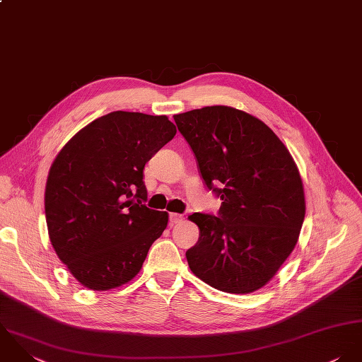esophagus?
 I'll list each match as a JSON object with an SVG mask.
<instances>
[{
    "instance_id": "1",
    "label": "esophagus",
    "mask_w": 362,
    "mask_h": 362,
    "mask_svg": "<svg viewBox=\"0 0 362 362\" xmlns=\"http://www.w3.org/2000/svg\"><path fill=\"white\" fill-rule=\"evenodd\" d=\"M182 219H183V217H182L180 214H177V213H172V214L169 216V222H170V225H175V223L180 222Z\"/></svg>"
}]
</instances>
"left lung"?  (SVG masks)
I'll list each match as a JSON object with an SVG mask.
<instances>
[{
	"label": "left lung",
	"instance_id": "1",
	"mask_svg": "<svg viewBox=\"0 0 362 362\" xmlns=\"http://www.w3.org/2000/svg\"><path fill=\"white\" fill-rule=\"evenodd\" d=\"M218 216H190L199 242L186 252L194 276L229 293L266 286L293 250L305 218V194L287 146L262 120L229 106L175 115Z\"/></svg>",
	"mask_w": 362,
	"mask_h": 362
}]
</instances>
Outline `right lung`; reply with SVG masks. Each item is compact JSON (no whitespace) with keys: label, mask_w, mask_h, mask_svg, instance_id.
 <instances>
[{"label":"right lung","mask_w":362,"mask_h":362,"mask_svg":"<svg viewBox=\"0 0 362 362\" xmlns=\"http://www.w3.org/2000/svg\"><path fill=\"white\" fill-rule=\"evenodd\" d=\"M176 134L166 116L112 112L63 146L52 163L45 211L59 259L86 288L133 280L168 213L148 209L145 163Z\"/></svg>","instance_id":"add662e5"}]
</instances>
